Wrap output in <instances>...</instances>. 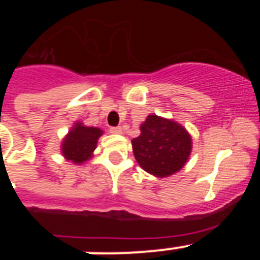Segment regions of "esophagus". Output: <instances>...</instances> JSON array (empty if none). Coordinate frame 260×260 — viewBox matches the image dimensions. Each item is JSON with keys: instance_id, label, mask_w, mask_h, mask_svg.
<instances>
[{"instance_id": "esophagus-1", "label": "esophagus", "mask_w": 260, "mask_h": 260, "mask_svg": "<svg viewBox=\"0 0 260 260\" xmlns=\"http://www.w3.org/2000/svg\"><path fill=\"white\" fill-rule=\"evenodd\" d=\"M109 132L112 133V134H121V133H122V127H121V126H116V127H110Z\"/></svg>"}]
</instances>
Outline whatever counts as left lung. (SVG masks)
<instances>
[{
    "label": "left lung",
    "mask_w": 260,
    "mask_h": 260,
    "mask_svg": "<svg viewBox=\"0 0 260 260\" xmlns=\"http://www.w3.org/2000/svg\"><path fill=\"white\" fill-rule=\"evenodd\" d=\"M133 152L144 171L157 177L176 173L191 151V138L181 125L155 114L147 117L141 135L132 141Z\"/></svg>",
    "instance_id": "8db88e82"
}]
</instances>
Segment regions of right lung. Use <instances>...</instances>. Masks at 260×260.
Masks as SVG:
<instances>
[{"mask_svg":"<svg viewBox=\"0 0 260 260\" xmlns=\"http://www.w3.org/2000/svg\"><path fill=\"white\" fill-rule=\"evenodd\" d=\"M102 134L103 132L100 128L86 127L82 123H77L63 139L62 153L68 160H71L75 164L86 161L92 156L99 137Z\"/></svg>","mask_w":260,"mask_h":260,"instance_id":"add662e5","label":"right lung"}]
</instances>
